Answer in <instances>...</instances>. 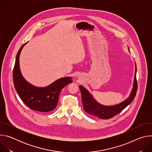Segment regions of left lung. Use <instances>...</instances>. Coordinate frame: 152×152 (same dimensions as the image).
Returning a JSON list of instances; mask_svg holds the SVG:
<instances>
[{"instance_id": "left-lung-1", "label": "left lung", "mask_w": 152, "mask_h": 152, "mask_svg": "<svg viewBox=\"0 0 152 152\" xmlns=\"http://www.w3.org/2000/svg\"><path fill=\"white\" fill-rule=\"evenodd\" d=\"M128 50L130 53L129 48ZM135 75L134 79L133 87L129 97L124 101L114 105H104L99 103L93 97V96L82 85H79V88L82 95V101L83 103V107L85 112L88 114L97 117L102 119H109L117 114H119L125 107L134 99L137 91V82L136 78L137 74V66L135 62Z\"/></svg>"}]
</instances>
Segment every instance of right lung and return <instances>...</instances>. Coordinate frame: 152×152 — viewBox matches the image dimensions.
<instances>
[{"instance_id": "1", "label": "right lung", "mask_w": 152, "mask_h": 152, "mask_svg": "<svg viewBox=\"0 0 152 152\" xmlns=\"http://www.w3.org/2000/svg\"><path fill=\"white\" fill-rule=\"evenodd\" d=\"M27 43L20 48L16 56L13 70L14 87L21 100L31 110L42 113L52 111L57 106L61 91L73 82L72 77L59 78L45 87H38L27 81L21 74L19 61L21 52Z\"/></svg>"}]
</instances>
